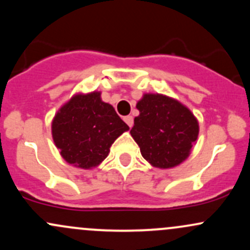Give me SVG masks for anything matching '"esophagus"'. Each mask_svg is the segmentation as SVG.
Listing matches in <instances>:
<instances>
[{"label": "esophagus", "instance_id": "obj_1", "mask_svg": "<svg viewBox=\"0 0 250 250\" xmlns=\"http://www.w3.org/2000/svg\"><path fill=\"white\" fill-rule=\"evenodd\" d=\"M123 120H125V122L127 123V125H129V128L133 127V125H134V119H133V116H130V115L125 116V117H123Z\"/></svg>", "mask_w": 250, "mask_h": 250}]
</instances>
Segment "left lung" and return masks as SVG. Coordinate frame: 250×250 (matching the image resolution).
Instances as JSON below:
<instances>
[{
  "label": "left lung",
  "instance_id": "1",
  "mask_svg": "<svg viewBox=\"0 0 250 250\" xmlns=\"http://www.w3.org/2000/svg\"><path fill=\"white\" fill-rule=\"evenodd\" d=\"M140 115L130 134L143 159L153 167H177L188 159L199 136V121L179 100L163 94H143L136 103Z\"/></svg>",
  "mask_w": 250,
  "mask_h": 250
}]
</instances>
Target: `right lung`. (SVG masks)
<instances>
[{
	"label": "right lung",
	"mask_w": 250,
	"mask_h": 250,
	"mask_svg": "<svg viewBox=\"0 0 250 250\" xmlns=\"http://www.w3.org/2000/svg\"><path fill=\"white\" fill-rule=\"evenodd\" d=\"M129 127L101 91L77 93L57 110L51 121L54 143L65 162L93 169L108 156L117 137Z\"/></svg>",
	"instance_id": "right-lung-1"
}]
</instances>
